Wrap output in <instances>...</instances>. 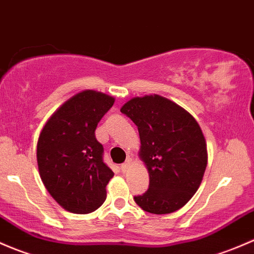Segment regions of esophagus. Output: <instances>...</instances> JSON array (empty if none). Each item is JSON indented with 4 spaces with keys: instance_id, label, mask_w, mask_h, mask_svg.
Masks as SVG:
<instances>
[{
    "instance_id": "34e87169",
    "label": "esophagus",
    "mask_w": 254,
    "mask_h": 254,
    "mask_svg": "<svg viewBox=\"0 0 254 254\" xmlns=\"http://www.w3.org/2000/svg\"><path fill=\"white\" fill-rule=\"evenodd\" d=\"M130 166H132V159L128 158L127 160H126V163L122 164V165H121V170H122V172H128V171H129Z\"/></svg>"
}]
</instances>
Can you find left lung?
<instances>
[{"mask_svg": "<svg viewBox=\"0 0 254 254\" xmlns=\"http://www.w3.org/2000/svg\"><path fill=\"white\" fill-rule=\"evenodd\" d=\"M138 127L139 156L149 174V188L134 197L143 210L170 214L182 208L199 188L208 153L194 117L160 95L133 98L121 108Z\"/></svg>", "mask_w": 254, "mask_h": 254, "instance_id": "8db88e82", "label": "left lung"}]
</instances>
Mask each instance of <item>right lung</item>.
Wrapping results in <instances>:
<instances>
[{
    "label": "right lung",
    "mask_w": 254,
    "mask_h": 254,
    "mask_svg": "<svg viewBox=\"0 0 254 254\" xmlns=\"http://www.w3.org/2000/svg\"><path fill=\"white\" fill-rule=\"evenodd\" d=\"M115 99L95 90L75 94L48 120L36 146L39 174L51 197L67 211L88 214L106 199L114 172L103 161L95 129Z\"/></svg>",
    "instance_id": "obj_1"
}]
</instances>
